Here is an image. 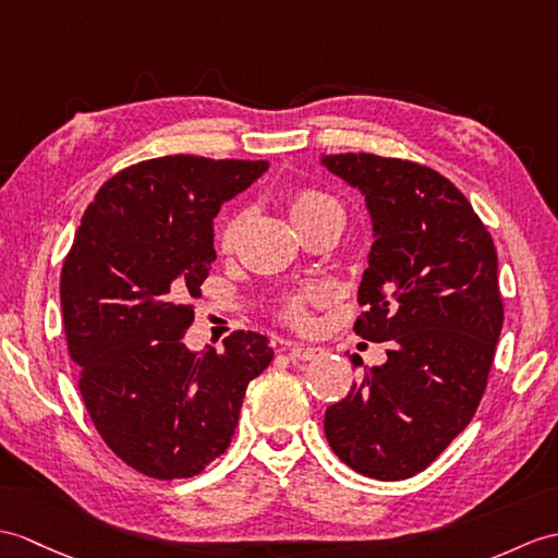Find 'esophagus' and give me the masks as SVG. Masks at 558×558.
I'll use <instances>...</instances> for the list:
<instances>
[{
    "instance_id": "obj_1",
    "label": "esophagus",
    "mask_w": 558,
    "mask_h": 558,
    "mask_svg": "<svg viewBox=\"0 0 558 558\" xmlns=\"http://www.w3.org/2000/svg\"><path fill=\"white\" fill-rule=\"evenodd\" d=\"M284 352H290V356H294V359L311 361V359L320 356L323 349H318V347H304L300 342H284Z\"/></svg>"
}]
</instances>
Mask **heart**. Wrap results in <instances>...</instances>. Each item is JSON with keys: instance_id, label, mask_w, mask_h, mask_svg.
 <instances>
[{"instance_id": "obj_1", "label": "heart", "mask_w": 558, "mask_h": 558, "mask_svg": "<svg viewBox=\"0 0 558 558\" xmlns=\"http://www.w3.org/2000/svg\"><path fill=\"white\" fill-rule=\"evenodd\" d=\"M335 206H340V204L335 202V199L330 197V194H326V192H318V190H300V192H294L292 197H290L288 211H290L292 223H294V226H302L304 220L314 218V216H318V214H323V211H328V209H335ZM232 232H235V223H232V226L228 228L226 242H230ZM316 294H318V292H308L306 296H316ZM306 296H296V300L290 302V306H288V318H290V320H294V323H304V320H306V308H304Z\"/></svg>"}]
</instances>
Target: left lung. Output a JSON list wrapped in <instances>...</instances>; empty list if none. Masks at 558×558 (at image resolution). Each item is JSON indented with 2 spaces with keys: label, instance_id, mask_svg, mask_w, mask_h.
Returning <instances> with one entry per match:
<instances>
[{
  "label": "left lung",
  "instance_id": "left-lung-1",
  "mask_svg": "<svg viewBox=\"0 0 558 558\" xmlns=\"http://www.w3.org/2000/svg\"><path fill=\"white\" fill-rule=\"evenodd\" d=\"M320 166L366 202L373 244L354 330L390 347L383 366L328 407L326 437L356 473L407 481L483 399L504 323L497 250L469 199L433 168L375 154H330Z\"/></svg>",
  "mask_w": 558,
  "mask_h": 558
}]
</instances>
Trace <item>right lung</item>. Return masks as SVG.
I'll return each mask as SVG.
<instances>
[{"label": "right lung", "mask_w": 558, "mask_h": 558, "mask_svg": "<svg viewBox=\"0 0 558 558\" xmlns=\"http://www.w3.org/2000/svg\"><path fill=\"white\" fill-rule=\"evenodd\" d=\"M266 171L187 154L142 161L99 187L75 230L61 314L77 385L107 447L149 477H192L223 454L274 359L258 332H232L220 354L183 342L216 262L214 218Z\"/></svg>", "instance_id": "obj_1"}]
</instances>
